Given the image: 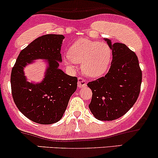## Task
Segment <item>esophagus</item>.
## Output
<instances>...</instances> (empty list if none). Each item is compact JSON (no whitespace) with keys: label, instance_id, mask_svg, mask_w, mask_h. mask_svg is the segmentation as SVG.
Returning a JSON list of instances; mask_svg holds the SVG:
<instances>
[{"label":"esophagus","instance_id":"esophagus-1","mask_svg":"<svg viewBox=\"0 0 158 158\" xmlns=\"http://www.w3.org/2000/svg\"><path fill=\"white\" fill-rule=\"evenodd\" d=\"M77 86L79 88H85L87 86V82L86 81V80L79 77L78 81H77Z\"/></svg>","mask_w":158,"mask_h":158}]
</instances>
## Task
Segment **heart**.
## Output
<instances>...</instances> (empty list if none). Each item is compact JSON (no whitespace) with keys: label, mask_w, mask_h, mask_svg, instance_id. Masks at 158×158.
I'll list each match as a JSON object with an SVG mask.
<instances>
[{"label":"heart","mask_w":158,"mask_h":158,"mask_svg":"<svg viewBox=\"0 0 158 158\" xmlns=\"http://www.w3.org/2000/svg\"><path fill=\"white\" fill-rule=\"evenodd\" d=\"M64 62L72 69L82 63V71L89 77H99L107 72L112 60V51L104 42L79 39L64 56Z\"/></svg>","instance_id":"b5f03b06"}]
</instances>
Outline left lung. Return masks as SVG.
I'll return each mask as SVG.
<instances>
[{
    "label": "left lung",
    "instance_id": "1",
    "mask_svg": "<svg viewBox=\"0 0 158 158\" xmlns=\"http://www.w3.org/2000/svg\"><path fill=\"white\" fill-rule=\"evenodd\" d=\"M104 40L112 50V63L104 77L87 84L93 92L89 107L97 119L112 121L135 104L140 92L142 71L134 51L125 44Z\"/></svg>",
    "mask_w": 158,
    "mask_h": 158
}]
</instances>
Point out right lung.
Here are the masks:
<instances>
[{"instance_id": "obj_1", "label": "right lung", "mask_w": 158, "mask_h": 158, "mask_svg": "<svg viewBox=\"0 0 158 158\" xmlns=\"http://www.w3.org/2000/svg\"><path fill=\"white\" fill-rule=\"evenodd\" d=\"M63 35L47 34L33 40L18 56L11 72V89L18 109L31 121L50 125L61 119L70 97L77 89V78L59 69ZM35 59L47 60L45 77L40 83L27 81L23 68Z\"/></svg>"}]
</instances>
